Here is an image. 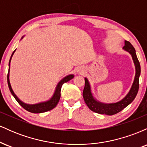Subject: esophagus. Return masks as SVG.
Returning a JSON list of instances; mask_svg holds the SVG:
<instances>
[{
	"label": "esophagus",
	"mask_w": 147,
	"mask_h": 147,
	"mask_svg": "<svg viewBox=\"0 0 147 147\" xmlns=\"http://www.w3.org/2000/svg\"><path fill=\"white\" fill-rule=\"evenodd\" d=\"M84 71V70H82V68H79V70H78V72H79V73H83Z\"/></svg>",
	"instance_id": "obj_1"
}]
</instances>
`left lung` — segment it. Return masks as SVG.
<instances>
[{
    "mask_svg": "<svg viewBox=\"0 0 147 147\" xmlns=\"http://www.w3.org/2000/svg\"><path fill=\"white\" fill-rule=\"evenodd\" d=\"M123 48L131 54L133 62H134L135 66H136V76H135L134 82H133L131 90L126 97L119 102L114 103V104H103L102 102H97L94 98L92 95V92H91L90 84H89L88 79L85 78V86H84L83 91L84 99L88 107L93 112L99 114L113 115L120 112L124 108L129 105L134 100L137 95L138 89H139V78L141 72L140 64L138 59L136 50L129 41H125V45Z\"/></svg>",
    "mask_w": 147,
    "mask_h": 147,
    "instance_id": "8db88e82",
    "label": "left lung"
}]
</instances>
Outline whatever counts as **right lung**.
Here are the masks:
<instances>
[{"label": "right lung", "instance_id": "add662e5", "mask_svg": "<svg viewBox=\"0 0 147 147\" xmlns=\"http://www.w3.org/2000/svg\"><path fill=\"white\" fill-rule=\"evenodd\" d=\"M13 52L12 55H11V57H10L9 59V70H8V74H7V84H8V86H9V89L11 92V93L12 94V95L14 96V97L17 101V102L18 104L21 105L23 109H25L26 111H29L30 113H44V112H47V111H49L52 109H53L54 108L56 107V106L58 104L59 101L60 99V97H61V87L62 85L65 82H68V81H70V79H72L74 77L73 75H70L66 76L65 77L61 80L59 82V83L58 84L56 88V90L55 91V93H54L53 96L50 100L47 101V102H41L39 103V104H27L23 103V102H21L19 99L16 97V95H15L14 91L12 90V88L11 87V84H10L9 82V68H10V61H11V57L13 56L14 55V52Z\"/></svg>", "mask_w": 147, "mask_h": 147}]
</instances>
